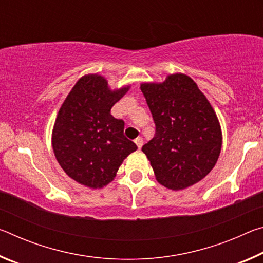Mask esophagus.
Masks as SVG:
<instances>
[{"label": "esophagus", "mask_w": 263, "mask_h": 263, "mask_svg": "<svg viewBox=\"0 0 263 263\" xmlns=\"http://www.w3.org/2000/svg\"><path fill=\"white\" fill-rule=\"evenodd\" d=\"M136 145L138 146V148H141L142 147V144H144V140H142L141 137H138L137 139H135Z\"/></svg>", "instance_id": "obj_1"}]
</instances>
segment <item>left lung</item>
Masks as SVG:
<instances>
[{
  "mask_svg": "<svg viewBox=\"0 0 263 263\" xmlns=\"http://www.w3.org/2000/svg\"><path fill=\"white\" fill-rule=\"evenodd\" d=\"M157 131L141 151L155 179L171 190H183L204 179L219 158L222 135L219 119L206 96L183 73L163 82L140 84Z\"/></svg>",
  "mask_w": 263,
  "mask_h": 263,
  "instance_id": "8db88e82",
  "label": "left lung"
}]
</instances>
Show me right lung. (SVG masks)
Here are the masks:
<instances>
[{
	"label": "right lung",
	"mask_w": 263,
	"mask_h": 263,
	"mask_svg": "<svg viewBox=\"0 0 263 263\" xmlns=\"http://www.w3.org/2000/svg\"><path fill=\"white\" fill-rule=\"evenodd\" d=\"M131 86L111 89L100 74L79 79L57 115L52 148L70 179L90 189L108 185L137 145L124 137V122L111 108Z\"/></svg>",
	"instance_id": "1"
}]
</instances>
